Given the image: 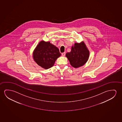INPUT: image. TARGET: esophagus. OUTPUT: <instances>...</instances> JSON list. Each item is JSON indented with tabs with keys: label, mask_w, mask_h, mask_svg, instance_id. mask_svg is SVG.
<instances>
[{
	"label": "esophagus",
	"mask_w": 122,
	"mask_h": 122,
	"mask_svg": "<svg viewBox=\"0 0 122 122\" xmlns=\"http://www.w3.org/2000/svg\"><path fill=\"white\" fill-rule=\"evenodd\" d=\"M62 56H65V55H66V52H64L62 53Z\"/></svg>",
	"instance_id": "obj_1"
}]
</instances>
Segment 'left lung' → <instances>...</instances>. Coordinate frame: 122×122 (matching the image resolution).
Listing matches in <instances>:
<instances>
[{"mask_svg":"<svg viewBox=\"0 0 122 122\" xmlns=\"http://www.w3.org/2000/svg\"><path fill=\"white\" fill-rule=\"evenodd\" d=\"M90 52L85 43H75L71 47V52L67 53L66 56L69 61L71 66L78 68L84 66L87 61Z\"/></svg>","mask_w":122,"mask_h":122,"instance_id":"left-lung-1","label":"left lung"}]
</instances>
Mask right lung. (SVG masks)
Listing matches in <instances>:
<instances>
[{
  "label": "right lung",
  "mask_w": 122,
  "mask_h": 122,
  "mask_svg": "<svg viewBox=\"0 0 122 122\" xmlns=\"http://www.w3.org/2000/svg\"><path fill=\"white\" fill-rule=\"evenodd\" d=\"M61 55L57 47L50 42L42 41L33 51V58L38 66L48 69L54 65L55 61Z\"/></svg>",
  "instance_id": "1"
}]
</instances>
